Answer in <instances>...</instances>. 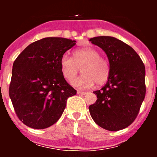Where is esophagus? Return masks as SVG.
<instances>
[{
  "label": "esophagus",
  "mask_w": 157,
  "mask_h": 157,
  "mask_svg": "<svg viewBox=\"0 0 157 157\" xmlns=\"http://www.w3.org/2000/svg\"><path fill=\"white\" fill-rule=\"evenodd\" d=\"M77 94H82V95H85L86 94V92H84V91H82V90H77Z\"/></svg>",
  "instance_id": "1"
}]
</instances>
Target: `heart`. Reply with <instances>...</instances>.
Returning <instances> with one entry per match:
<instances>
[{"instance_id": "1", "label": "heart", "mask_w": 157, "mask_h": 157, "mask_svg": "<svg viewBox=\"0 0 157 157\" xmlns=\"http://www.w3.org/2000/svg\"><path fill=\"white\" fill-rule=\"evenodd\" d=\"M81 67L83 75L71 82L72 85L78 88H90L95 82L101 85L109 76L110 68L108 61L100 56L98 50L91 47L75 50L73 58L64 54L60 59V70L67 81L72 80Z\"/></svg>"}]
</instances>
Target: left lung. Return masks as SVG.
<instances>
[{
	"label": "left lung",
	"mask_w": 157,
	"mask_h": 157,
	"mask_svg": "<svg viewBox=\"0 0 157 157\" xmlns=\"http://www.w3.org/2000/svg\"><path fill=\"white\" fill-rule=\"evenodd\" d=\"M90 41L106 53L109 76L97 101L89 106L98 126L110 131L123 130L134 122L145 96V68L138 53L130 45L110 36L92 37Z\"/></svg>",
	"instance_id": "left-lung-1"
}]
</instances>
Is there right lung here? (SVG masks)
<instances>
[{
    "label": "right lung",
    "instance_id": "obj_1",
    "mask_svg": "<svg viewBox=\"0 0 157 157\" xmlns=\"http://www.w3.org/2000/svg\"><path fill=\"white\" fill-rule=\"evenodd\" d=\"M76 41L45 37L29 45L12 66L9 97L19 119L34 129L53 125L76 90L67 82L60 59Z\"/></svg>",
    "mask_w": 157,
    "mask_h": 157
}]
</instances>
